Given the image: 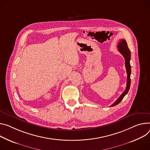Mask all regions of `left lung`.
<instances>
[{
  "label": "left lung",
  "mask_w": 150,
  "mask_h": 150,
  "mask_svg": "<svg viewBox=\"0 0 150 150\" xmlns=\"http://www.w3.org/2000/svg\"><path fill=\"white\" fill-rule=\"evenodd\" d=\"M117 47H118V50L122 54V56L124 57L125 59V66H126V72L127 74V85H126V88L124 91V92L121 94V96L119 97V98L112 105H111V106H114L118 105L122 100L123 98L126 96V94L128 93L130 87V74H131V66L130 64V60L131 57L130 51L128 48L127 42L125 39H121L120 40V41L118 42Z\"/></svg>",
  "instance_id": "left-lung-1"
}]
</instances>
